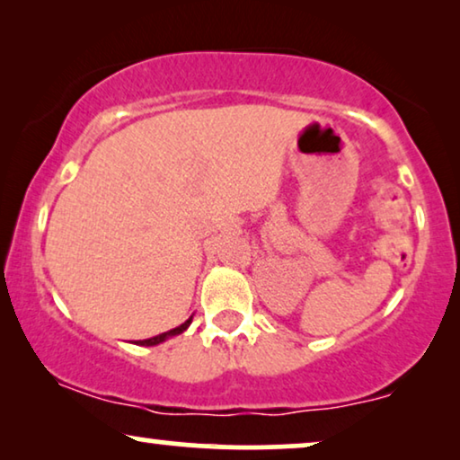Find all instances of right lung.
I'll list each match as a JSON object with an SVG mask.
<instances>
[{"label": "right lung", "instance_id": "right-lung-1", "mask_svg": "<svg viewBox=\"0 0 460 460\" xmlns=\"http://www.w3.org/2000/svg\"><path fill=\"white\" fill-rule=\"evenodd\" d=\"M190 323H192V316L186 320V323H181L180 326H175V329H172V331H167V332H161V335H156V337H150V339H142V341H137L136 345H159V343H163V341H167V339H172V337H175V335H181V332H184L188 326H190Z\"/></svg>", "mask_w": 460, "mask_h": 460}]
</instances>
